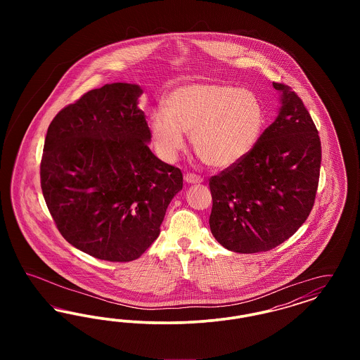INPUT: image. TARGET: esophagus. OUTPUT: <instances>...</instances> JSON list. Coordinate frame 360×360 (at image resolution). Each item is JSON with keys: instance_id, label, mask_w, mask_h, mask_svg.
I'll return each mask as SVG.
<instances>
[{"instance_id": "1", "label": "esophagus", "mask_w": 360, "mask_h": 360, "mask_svg": "<svg viewBox=\"0 0 360 360\" xmlns=\"http://www.w3.org/2000/svg\"><path fill=\"white\" fill-rule=\"evenodd\" d=\"M185 181L188 182V184H201L202 182V178L200 176V175H197V174H193V172H188L186 175H185Z\"/></svg>"}]
</instances>
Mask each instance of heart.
Returning a JSON list of instances; mask_svg holds the SVG:
<instances>
[{"instance_id":"obj_1","label":"heart","mask_w":360,"mask_h":360,"mask_svg":"<svg viewBox=\"0 0 360 360\" xmlns=\"http://www.w3.org/2000/svg\"><path fill=\"white\" fill-rule=\"evenodd\" d=\"M166 109L150 115V135L158 155L174 162L185 148V134L206 165L235 166L250 154L263 134L266 110L255 93L235 86L195 82L166 97Z\"/></svg>"}]
</instances>
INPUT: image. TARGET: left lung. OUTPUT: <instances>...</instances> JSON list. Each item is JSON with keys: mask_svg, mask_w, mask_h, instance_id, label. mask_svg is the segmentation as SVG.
I'll return each mask as SVG.
<instances>
[{"mask_svg": "<svg viewBox=\"0 0 360 360\" xmlns=\"http://www.w3.org/2000/svg\"><path fill=\"white\" fill-rule=\"evenodd\" d=\"M281 108L255 148L209 181L212 235L240 254L270 251L305 223L320 178L321 141L302 100L273 82Z\"/></svg>", "mask_w": 360, "mask_h": 360, "instance_id": "obj_1", "label": "left lung"}]
</instances>
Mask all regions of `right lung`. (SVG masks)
<instances>
[{"label": "right lung", "instance_id": "obj_1", "mask_svg": "<svg viewBox=\"0 0 360 360\" xmlns=\"http://www.w3.org/2000/svg\"><path fill=\"white\" fill-rule=\"evenodd\" d=\"M141 93L124 82L90 90L53 117L44 141L40 184L53 221L71 245L108 262L144 254L184 185L148 147Z\"/></svg>", "mask_w": 360, "mask_h": 360}]
</instances>
